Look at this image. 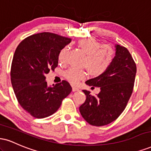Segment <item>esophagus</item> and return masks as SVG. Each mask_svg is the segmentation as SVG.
<instances>
[{
  "label": "esophagus",
  "mask_w": 151,
  "mask_h": 151,
  "mask_svg": "<svg viewBox=\"0 0 151 151\" xmlns=\"http://www.w3.org/2000/svg\"><path fill=\"white\" fill-rule=\"evenodd\" d=\"M72 91H79V88L77 87V86H72Z\"/></svg>",
  "instance_id": "34e87169"
}]
</instances>
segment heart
I'll return each mask as SVG.
<instances>
[{
	"instance_id": "b5f03b06",
	"label": "heart",
	"mask_w": 151,
	"mask_h": 151,
	"mask_svg": "<svg viewBox=\"0 0 151 151\" xmlns=\"http://www.w3.org/2000/svg\"><path fill=\"white\" fill-rule=\"evenodd\" d=\"M78 46L86 55L84 66L91 75L95 77L101 75L108 70L113 63L115 58V50L110 45H102L101 42L93 39H84L78 42ZM67 53V48L62 49L59 53V61L60 62L65 61ZM65 76L67 80L76 84L86 77V72L70 68L66 71Z\"/></svg>"
}]
</instances>
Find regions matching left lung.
I'll return each instance as SVG.
<instances>
[{
	"label": "left lung",
	"mask_w": 151,
	"mask_h": 151,
	"mask_svg": "<svg viewBox=\"0 0 151 151\" xmlns=\"http://www.w3.org/2000/svg\"><path fill=\"white\" fill-rule=\"evenodd\" d=\"M116 56L108 70L86 84L100 88L96 96L82 90L86 101L79 107L81 115L92 126H102L115 121L125 109L132 94L136 65L125 47L116 45Z\"/></svg>",
	"instance_id": "obj_1"
}]
</instances>
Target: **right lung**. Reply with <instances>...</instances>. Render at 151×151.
Instances as JSON below:
<instances>
[{"instance_id":"right-lung-1","label":"right lung","mask_w":151,"mask_h":151,"mask_svg":"<svg viewBox=\"0 0 151 151\" xmlns=\"http://www.w3.org/2000/svg\"><path fill=\"white\" fill-rule=\"evenodd\" d=\"M71 41L45 32L26 37L15 50L10 71L12 86L22 108L35 118L55 113L72 91L67 81L49 86L45 76L58 67L59 53Z\"/></svg>"}]
</instances>
